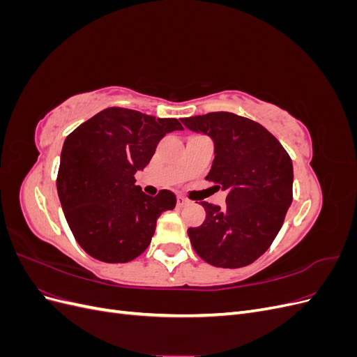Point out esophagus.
<instances>
[{"mask_svg": "<svg viewBox=\"0 0 357 357\" xmlns=\"http://www.w3.org/2000/svg\"><path fill=\"white\" fill-rule=\"evenodd\" d=\"M189 202V199L188 198H185V197H181V195H178L177 197V207H185V205Z\"/></svg>", "mask_w": 357, "mask_h": 357, "instance_id": "esophagus-1", "label": "esophagus"}]
</instances>
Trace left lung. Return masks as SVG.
<instances>
[{"label":"left lung","instance_id":"1","mask_svg":"<svg viewBox=\"0 0 357 357\" xmlns=\"http://www.w3.org/2000/svg\"><path fill=\"white\" fill-rule=\"evenodd\" d=\"M190 131L208 135L214 160L205 180L228 192L226 205L201 201L205 220L188 235L205 262L241 268L273 244L291 204L294 167L278 139L250 119L215 112L181 119Z\"/></svg>","mask_w":357,"mask_h":357}]
</instances>
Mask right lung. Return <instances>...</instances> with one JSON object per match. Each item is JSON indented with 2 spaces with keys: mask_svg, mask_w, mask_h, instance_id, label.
Listing matches in <instances>:
<instances>
[{
  "mask_svg": "<svg viewBox=\"0 0 357 357\" xmlns=\"http://www.w3.org/2000/svg\"><path fill=\"white\" fill-rule=\"evenodd\" d=\"M177 119H156L110 107L66 138L56 178L58 197L75 241L92 257L125 264L149 247L159 215L176 195L149 197L135 172L152 159L165 134L181 131Z\"/></svg>",
  "mask_w": 357,
  "mask_h": 357,
  "instance_id": "add662e5",
  "label": "right lung"
}]
</instances>
